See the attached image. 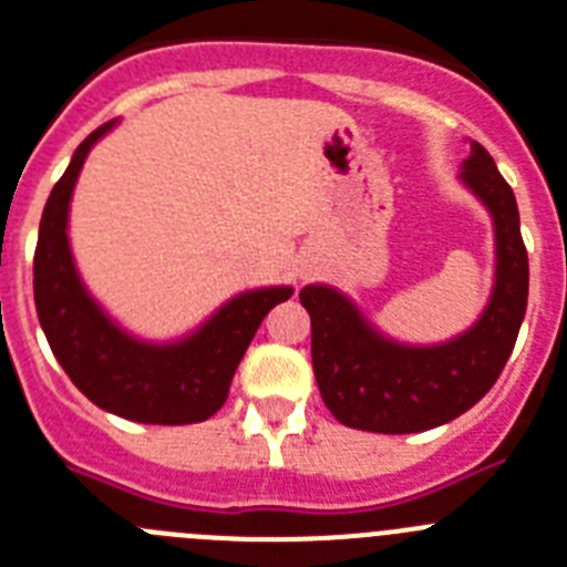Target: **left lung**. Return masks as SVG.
<instances>
[{
  "mask_svg": "<svg viewBox=\"0 0 567 567\" xmlns=\"http://www.w3.org/2000/svg\"><path fill=\"white\" fill-rule=\"evenodd\" d=\"M461 181L494 220L497 271L474 328L432 347L398 344L359 313L344 293L308 285L299 302L310 313V355L321 401L344 426L384 435L432 430L472 410L499 379L528 305V254L514 192L477 141Z\"/></svg>",
  "mask_w": 567,
  "mask_h": 567,
  "instance_id": "1",
  "label": "left lung"
}]
</instances>
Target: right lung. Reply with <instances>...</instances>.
Returning a JSON list of instances; mask_svg holds the SVG:
<instances>
[{"label":"right lung","mask_w":567,"mask_h":567,"mask_svg":"<svg viewBox=\"0 0 567 567\" xmlns=\"http://www.w3.org/2000/svg\"><path fill=\"white\" fill-rule=\"evenodd\" d=\"M115 121L81 141L39 223L33 257L35 313L64 372L95 406L137 423H200L226 404L234 372L274 305L293 288L234 296L212 319L172 344H150L124 330L86 293L70 254L68 214L86 155Z\"/></svg>","instance_id":"obj_1"}]
</instances>
